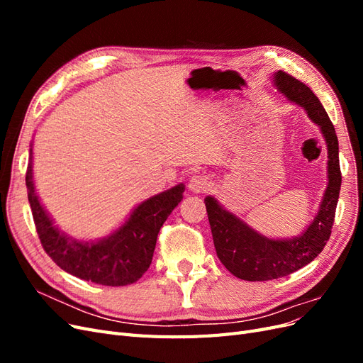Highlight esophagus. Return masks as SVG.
Instances as JSON below:
<instances>
[{
  "label": "esophagus",
  "instance_id": "34e87169",
  "mask_svg": "<svg viewBox=\"0 0 363 363\" xmlns=\"http://www.w3.org/2000/svg\"><path fill=\"white\" fill-rule=\"evenodd\" d=\"M211 188V180H208L204 174H195L189 180V189L195 194L206 192Z\"/></svg>",
  "mask_w": 363,
  "mask_h": 363
}]
</instances>
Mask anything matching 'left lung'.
<instances>
[{"mask_svg": "<svg viewBox=\"0 0 363 363\" xmlns=\"http://www.w3.org/2000/svg\"><path fill=\"white\" fill-rule=\"evenodd\" d=\"M274 84L289 101L303 107L312 123L321 128L328 155V183L313 221L300 236L292 239H269L263 236L232 212L225 211L213 196H206V211L216 255L233 276L248 281H267L289 276L320 255L332 235L342 182L337 136L321 101L309 87L288 72L279 71L274 74Z\"/></svg>", "mask_w": 363, "mask_h": 363, "instance_id": "1", "label": "left lung"}]
</instances>
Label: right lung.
<instances>
[{
    "label": "right lung",
    "instance_id": "1",
    "mask_svg": "<svg viewBox=\"0 0 363 363\" xmlns=\"http://www.w3.org/2000/svg\"><path fill=\"white\" fill-rule=\"evenodd\" d=\"M33 152L26 174L28 203L40 244L63 271L104 286H125L138 281L150 268L159 230L183 199L184 184L142 201L118 230L96 242H83L52 224L39 201L33 182Z\"/></svg>",
    "mask_w": 363,
    "mask_h": 363
}]
</instances>
